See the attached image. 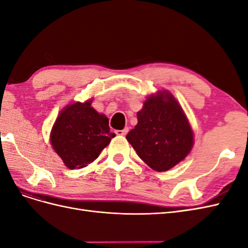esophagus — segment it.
I'll use <instances>...</instances> for the list:
<instances>
[{"label": "esophagus", "instance_id": "obj_1", "mask_svg": "<svg viewBox=\"0 0 248 248\" xmlns=\"http://www.w3.org/2000/svg\"><path fill=\"white\" fill-rule=\"evenodd\" d=\"M127 132H128V128H124V129H122V130H117L116 131V133L118 134V136H126L127 134Z\"/></svg>", "mask_w": 248, "mask_h": 248}]
</instances>
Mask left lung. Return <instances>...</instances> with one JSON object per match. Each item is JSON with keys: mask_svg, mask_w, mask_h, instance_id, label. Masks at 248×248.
<instances>
[{"mask_svg": "<svg viewBox=\"0 0 248 248\" xmlns=\"http://www.w3.org/2000/svg\"><path fill=\"white\" fill-rule=\"evenodd\" d=\"M140 158L154 170L166 171L189 154L193 132L182 108L168 91L148 97L138 124L126 136Z\"/></svg>", "mask_w": 248, "mask_h": 248, "instance_id": "left-lung-1", "label": "left lung"}]
</instances>
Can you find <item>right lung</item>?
<instances>
[{"label":"right lung","instance_id":"1","mask_svg":"<svg viewBox=\"0 0 248 248\" xmlns=\"http://www.w3.org/2000/svg\"><path fill=\"white\" fill-rule=\"evenodd\" d=\"M92 99L74 102L60 112L50 132V144L70 169L93 162L116 134L109 131L108 119L92 107Z\"/></svg>","mask_w":248,"mask_h":248}]
</instances>
